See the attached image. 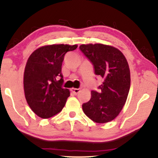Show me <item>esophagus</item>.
Returning a JSON list of instances; mask_svg holds the SVG:
<instances>
[{"instance_id": "1", "label": "esophagus", "mask_w": 158, "mask_h": 158, "mask_svg": "<svg viewBox=\"0 0 158 158\" xmlns=\"http://www.w3.org/2000/svg\"><path fill=\"white\" fill-rule=\"evenodd\" d=\"M71 91L75 95H77L80 92V89L79 88H71Z\"/></svg>"}]
</instances>
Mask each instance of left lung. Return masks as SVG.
Here are the masks:
<instances>
[{"label": "left lung", "mask_w": 158, "mask_h": 158, "mask_svg": "<svg viewBox=\"0 0 158 158\" xmlns=\"http://www.w3.org/2000/svg\"><path fill=\"white\" fill-rule=\"evenodd\" d=\"M80 49L91 62L95 74L103 78L99 91L83 103V112L96 123L111 122L123 109L130 88V70L122 52L102 44H81Z\"/></svg>", "instance_id": "obj_1"}]
</instances>
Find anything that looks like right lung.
Listing matches in <instances>:
<instances>
[{
	"instance_id": "1",
	"label": "right lung",
	"mask_w": 158,
	"mask_h": 158,
	"mask_svg": "<svg viewBox=\"0 0 158 158\" xmlns=\"http://www.w3.org/2000/svg\"><path fill=\"white\" fill-rule=\"evenodd\" d=\"M77 45L52 44L40 47L30 55L23 75L25 97L31 109L42 118L61 111L70 91L62 88V64L68 52Z\"/></svg>"
}]
</instances>
